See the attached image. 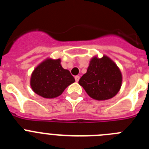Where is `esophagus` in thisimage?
Returning <instances> with one entry per match:
<instances>
[{
  "label": "esophagus",
  "instance_id": "obj_1",
  "mask_svg": "<svg viewBox=\"0 0 149 149\" xmlns=\"http://www.w3.org/2000/svg\"><path fill=\"white\" fill-rule=\"evenodd\" d=\"M74 79H75V81L77 82V81H79V79H80V76H78V75L75 76V77H74Z\"/></svg>",
  "mask_w": 149,
  "mask_h": 149
}]
</instances>
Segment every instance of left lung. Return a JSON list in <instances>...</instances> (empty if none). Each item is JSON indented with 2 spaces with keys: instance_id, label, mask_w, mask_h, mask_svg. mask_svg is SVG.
Listing matches in <instances>:
<instances>
[{
  "instance_id": "left-lung-1",
  "label": "left lung",
  "mask_w": 149,
  "mask_h": 149,
  "mask_svg": "<svg viewBox=\"0 0 149 149\" xmlns=\"http://www.w3.org/2000/svg\"><path fill=\"white\" fill-rule=\"evenodd\" d=\"M122 76L120 69L108 56L90 60L87 72L79 80V84L92 98L107 100L119 93L122 86Z\"/></svg>"
}]
</instances>
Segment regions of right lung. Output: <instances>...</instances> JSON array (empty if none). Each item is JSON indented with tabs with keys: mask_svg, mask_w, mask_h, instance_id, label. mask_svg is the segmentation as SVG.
I'll use <instances>...</instances> for the list:
<instances>
[{
	"mask_svg": "<svg viewBox=\"0 0 149 149\" xmlns=\"http://www.w3.org/2000/svg\"><path fill=\"white\" fill-rule=\"evenodd\" d=\"M60 59H46L34 69L30 86L35 93L45 98L58 97L75 80L70 72L62 67Z\"/></svg>",
	"mask_w": 149,
	"mask_h": 149,
	"instance_id": "obj_1",
	"label": "right lung"
}]
</instances>
